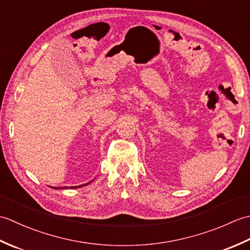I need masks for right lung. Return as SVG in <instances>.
<instances>
[{
  "instance_id": "add662e5",
  "label": "right lung",
  "mask_w": 250,
  "mask_h": 250,
  "mask_svg": "<svg viewBox=\"0 0 250 250\" xmlns=\"http://www.w3.org/2000/svg\"><path fill=\"white\" fill-rule=\"evenodd\" d=\"M90 183H91V182H90ZM89 184V183H88ZM88 184H84V185H88ZM84 185H82V186H76V187H70V188H78V187H83V186H84ZM52 188H55V189H58V188H56V187H52ZM64 188H68V187H62L61 189H64Z\"/></svg>"
}]
</instances>
